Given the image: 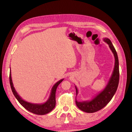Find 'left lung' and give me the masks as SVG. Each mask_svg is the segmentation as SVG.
Segmentation results:
<instances>
[{
    "label": "left lung",
    "instance_id": "1",
    "mask_svg": "<svg viewBox=\"0 0 132 132\" xmlns=\"http://www.w3.org/2000/svg\"><path fill=\"white\" fill-rule=\"evenodd\" d=\"M104 41L108 44L112 52H113L114 58H115V64L112 75L109 79L108 85H106L104 89L97 95L93 100L89 102H78L75 100L76 105L80 110L87 113H94L95 112L100 110L103 108L112 99L113 95L115 94L118 87L119 82V59L117 52L111 40L108 38H105ZM76 93L78 94V89L76 87Z\"/></svg>",
    "mask_w": 132,
    "mask_h": 132
}]
</instances>
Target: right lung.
<instances>
[{"label":"right lung","mask_w":132,"mask_h":132,"mask_svg":"<svg viewBox=\"0 0 132 132\" xmlns=\"http://www.w3.org/2000/svg\"><path fill=\"white\" fill-rule=\"evenodd\" d=\"M11 72H10V83L11 86V89L14 95V96L18 100V102L20 103V104L24 106L27 110L30 112L34 114H38V115H43V114H45L49 113L50 111H52L55 106V91L58 86L62 82L63 79H61L60 81H58V82L56 83L54 86L53 87L51 94L49 99L47 102L43 104H32L30 103H28L26 101L23 100L19 96V95L17 93L16 91H15V88L13 87V83L12 79H11Z\"/></svg>","instance_id":"add662e5"}]
</instances>
